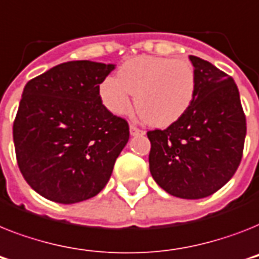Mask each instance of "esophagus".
I'll list each match as a JSON object with an SVG mask.
<instances>
[{"instance_id": "34e87169", "label": "esophagus", "mask_w": 259, "mask_h": 259, "mask_svg": "<svg viewBox=\"0 0 259 259\" xmlns=\"http://www.w3.org/2000/svg\"><path fill=\"white\" fill-rule=\"evenodd\" d=\"M130 134L132 136H144L145 130L137 127L136 125H130Z\"/></svg>"}]
</instances>
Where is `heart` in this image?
Segmentation results:
<instances>
[{
  "label": "heart",
  "mask_w": 259,
  "mask_h": 259,
  "mask_svg": "<svg viewBox=\"0 0 259 259\" xmlns=\"http://www.w3.org/2000/svg\"><path fill=\"white\" fill-rule=\"evenodd\" d=\"M195 88V71L188 61L141 56L123 62L117 78L101 82L100 97L114 114H125L136 94L137 110L149 123L169 126L190 108Z\"/></svg>",
  "instance_id": "obj_1"
}]
</instances>
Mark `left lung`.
Instances as JSON below:
<instances>
[{"label":"left lung","mask_w":259,"mask_h":259,"mask_svg":"<svg viewBox=\"0 0 259 259\" xmlns=\"http://www.w3.org/2000/svg\"><path fill=\"white\" fill-rule=\"evenodd\" d=\"M197 88L188 111L165 130H150V173L169 194L199 199L220 190L242 158L246 117L234 79L213 64L189 57Z\"/></svg>","instance_id":"8db88e82"}]
</instances>
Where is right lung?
<instances>
[{"mask_svg":"<svg viewBox=\"0 0 259 259\" xmlns=\"http://www.w3.org/2000/svg\"><path fill=\"white\" fill-rule=\"evenodd\" d=\"M115 65L70 61L25 86L13 123L17 163L39 195L75 203L106 186L129 125L102 105L100 85Z\"/></svg>","mask_w":259,"mask_h":259,"instance_id":"add662e5","label":"right lung"}]
</instances>
